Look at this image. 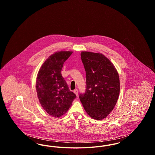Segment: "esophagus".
Here are the masks:
<instances>
[{"label": "esophagus", "instance_id": "34e87169", "mask_svg": "<svg viewBox=\"0 0 155 155\" xmlns=\"http://www.w3.org/2000/svg\"><path fill=\"white\" fill-rule=\"evenodd\" d=\"M74 94L77 95V96H78V89H74Z\"/></svg>", "mask_w": 155, "mask_h": 155}]
</instances>
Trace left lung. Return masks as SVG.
<instances>
[{"label":"left lung","mask_w":155,"mask_h":155,"mask_svg":"<svg viewBox=\"0 0 155 155\" xmlns=\"http://www.w3.org/2000/svg\"><path fill=\"white\" fill-rule=\"evenodd\" d=\"M86 72V91L79 97L89 116L106 118L114 109L120 94L118 72L109 59L99 53L82 52Z\"/></svg>","instance_id":"obj_1"}]
</instances>
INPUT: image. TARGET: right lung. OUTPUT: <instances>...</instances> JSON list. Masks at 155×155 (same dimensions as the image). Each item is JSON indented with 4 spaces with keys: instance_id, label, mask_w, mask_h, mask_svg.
<instances>
[{
    "instance_id": "right-lung-1",
    "label": "right lung",
    "mask_w": 155,
    "mask_h": 155,
    "mask_svg": "<svg viewBox=\"0 0 155 155\" xmlns=\"http://www.w3.org/2000/svg\"><path fill=\"white\" fill-rule=\"evenodd\" d=\"M72 53L70 51L54 53L45 60L37 75L36 89L39 102L54 117L64 114L76 97L61 74L64 63Z\"/></svg>"
}]
</instances>
